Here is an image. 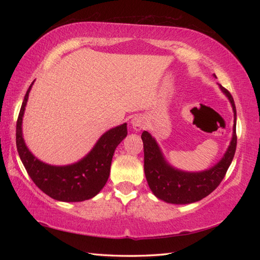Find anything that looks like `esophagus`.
Returning a JSON list of instances; mask_svg holds the SVG:
<instances>
[{
  "label": "esophagus",
  "mask_w": 260,
  "mask_h": 260,
  "mask_svg": "<svg viewBox=\"0 0 260 260\" xmlns=\"http://www.w3.org/2000/svg\"><path fill=\"white\" fill-rule=\"evenodd\" d=\"M132 126H133L135 131L144 129L146 126V118L144 116H136V117L132 119Z\"/></svg>",
  "instance_id": "34e87169"
}]
</instances>
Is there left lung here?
Masks as SVG:
<instances>
[{
  "mask_svg": "<svg viewBox=\"0 0 260 260\" xmlns=\"http://www.w3.org/2000/svg\"><path fill=\"white\" fill-rule=\"evenodd\" d=\"M219 86L233 105L235 125L233 140H231L228 151L225 152L221 161L213 168L200 173L182 172V171L171 168L164 161L155 140L146 131L142 133L143 146H144V171L148 186L154 194L165 202L185 204L206 198L221 183L233 162L237 147L236 106L231 93L221 85Z\"/></svg>",
  "mask_w": 260,
  "mask_h": 260,
  "instance_id": "obj_1",
  "label": "left lung"
}]
</instances>
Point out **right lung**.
<instances>
[{
    "label": "right lung",
    "instance_id": "1",
    "mask_svg": "<svg viewBox=\"0 0 260 260\" xmlns=\"http://www.w3.org/2000/svg\"><path fill=\"white\" fill-rule=\"evenodd\" d=\"M33 82L27 89L16 120V147L22 163L35 184L58 201L79 202L95 197L106 184L116 147L127 135L126 124L106 132L79 162L53 167L39 161L27 150L22 137V117Z\"/></svg>",
    "mask_w": 260,
    "mask_h": 260
}]
</instances>
